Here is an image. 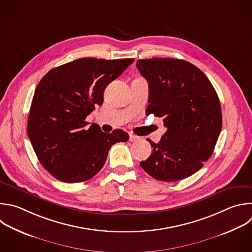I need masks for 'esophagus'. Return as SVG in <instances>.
Segmentation results:
<instances>
[{
	"label": "esophagus",
	"instance_id": "obj_1",
	"mask_svg": "<svg viewBox=\"0 0 252 252\" xmlns=\"http://www.w3.org/2000/svg\"><path fill=\"white\" fill-rule=\"evenodd\" d=\"M129 140H130V141H138V140H140V137L137 136V135L129 134Z\"/></svg>",
	"mask_w": 252,
	"mask_h": 252
}]
</instances>
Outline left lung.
Here are the masks:
<instances>
[{"label":"left lung","mask_w":252,"mask_h":252,"mask_svg":"<svg viewBox=\"0 0 252 252\" xmlns=\"http://www.w3.org/2000/svg\"><path fill=\"white\" fill-rule=\"evenodd\" d=\"M149 87L147 115L163 118L167 131L141 168L156 180L175 182L198 170L212 155L221 130L218 94L207 76L182 59H138ZM145 112V113H146Z\"/></svg>","instance_id":"left-lung-1"}]
</instances>
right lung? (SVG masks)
<instances>
[{
    "mask_svg": "<svg viewBox=\"0 0 252 252\" xmlns=\"http://www.w3.org/2000/svg\"><path fill=\"white\" fill-rule=\"evenodd\" d=\"M133 58H80L51 69L35 89L28 134L44 168L65 183L84 182L104 166L111 146L128 140L122 129L106 133L86 126L87 116L104 102V91Z\"/></svg>",
    "mask_w": 252,
    "mask_h": 252,
    "instance_id": "right-lung-1",
    "label": "right lung"
}]
</instances>
